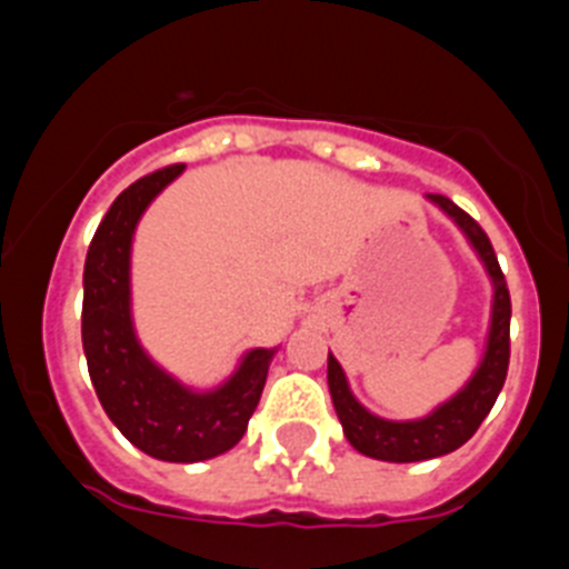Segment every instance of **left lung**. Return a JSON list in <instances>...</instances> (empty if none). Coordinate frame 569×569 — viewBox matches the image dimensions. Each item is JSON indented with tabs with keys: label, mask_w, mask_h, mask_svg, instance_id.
I'll return each mask as SVG.
<instances>
[{
	"label": "left lung",
	"mask_w": 569,
	"mask_h": 569,
	"mask_svg": "<svg viewBox=\"0 0 569 569\" xmlns=\"http://www.w3.org/2000/svg\"><path fill=\"white\" fill-rule=\"evenodd\" d=\"M427 199L460 227L477 258L482 260L493 286L491 326H488L482 362L477 365L475 376L466 381L463 390L416 421H387L365 410L357 396L350 392L342 365L333 359V353H328V390H331L333 410L342 423L345 438L357 452L373 460H387V463H418V460H432L460 449L491 412L493 401L506 385L508 359H511V295H508L506 274L497 263L491 241L482 227L452 199L438 193H429Z\"/></svg>",
	"instance_id": "8db88e82"
}]
</instances>
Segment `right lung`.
I'll return each instance as SVG.
<instances>
[{
  "label": "right lung",
  "instance_id": "obj_1",
  "mask_svg": "<svg viewBox=\"0 0 569 569\" xmlns=\"http://www.w3.org/2000/svg\"><path fill=\"white\" fill-rule=\"evenodd\" d=\"M182 171L184 164H171L137 179L103 216L83 267L81 337L111 423L151 458L199 463L243 438L278 348L243 353L236 373L212 390L184 387L142 350L131 320V241L148 204Z\"/></svg>",
  "mask_w": 569,
  "mask_h": 569
}]
</instances>
